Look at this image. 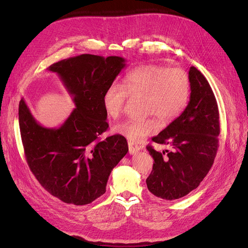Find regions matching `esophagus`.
Returning a JSON list of instances; mask_svg holds the SVG:
<instances>
[{
  "label": "esophagus",
  "instance_id": "1",
  "mask_svg": "<svg viewBox=\"0 0 248 248\" xmlns=\"http://www.w3.org/2000/svg\"><path fill=\"white\" fill-rule=\"evenodd\" d=\"M128 149H129V154L133 155L140 151V147L138 146L137 144H134V142H132V141H128Z\"/></svg>",
  "mask_w": 248,
  "mask_h": 248
}]
</instances>
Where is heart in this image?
I'll use <instances>...</instances> for the list:
<instances>
[{"instance_id":"heart-1","label":"heart","mask_w":248,"mask_h":248,"mask_svg":"<svg viewBox=\"0 0 248 248\" xmlns=\"http://www.w3.org/2000/svg\"><path fill=\"white\" fill-rule=\"evenodd\" d=\"M127 95H144L142 112L148 116L126 120L117 124L114 130L130 141H140L159 130L157 116L170 123L183 114L190 98V79L179 67L139 66L126 74L122 86L114 82L104 91L103 107L110 118L122 115Z\"/></svg>"}]
</instances>
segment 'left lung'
<instances>
[{"label":"left lung","mask_w":248,"mask_h":248,"mask_svg":"<svg viewBox=\"0 0 248 248\" xmlns=\"http://www.w3.org/2000/svg\"><path fill=\"white\" fill-rule=\"evenodd\" d=\"M190 98L183 114L152 139L169 145L171 151L158 152L147 146L153 170L146 183L150 192L163 200L185 197L196 189L211 169L218 148L219 112L208 80L191 66Z\"/></svg>","instance_id":"8db88e82"}]
</instances>
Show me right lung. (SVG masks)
Instances as JSON below:
<instances>
[{
  "label": "right lung",
  "instance_id": "right-lung-1",
  "mask_svg": "<svg viewBox=\"0 0 248 248\" xmlns=\"http://www.w3.org/2000/svg\"><path fill=\"white\" fill-rule=\"evenodd\" d=\"M125 59L80 55L50 65L76 106L58 128L36 121L25 99L18 121L27 162L44 189L66 204L87 205L107 190L110 172L128 152L124 137L99 140L108 129L102 97L126 66Z\"/></svg>",
  "mask_w": 248,
  "mask_h": 248
}]
</instances>
